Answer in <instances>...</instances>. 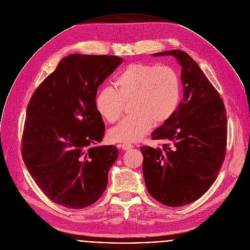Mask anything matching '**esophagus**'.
<instances>
[{
	"mask_svg": "<svg viewBox=\"0 0 250 250\" xmlns=\"http://www.w3.org/2000/svg\"><path fill=\"white\" fill-rule=\"evenodd\" d=\"M117 146L120 147V148H122L123 150H129V149H131V148L134 147V146H133L132 145H130V144H121V145H118Z\"/></svg>",
	"mask_w": 250,
	"mask_h": 250,
	"instance_id": "obj_1",
	"label": "esophagus"
}]
</instances>
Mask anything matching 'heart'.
<instances>
[{
  "mask_svg": "<svg viewBox=\"0 0 250 250\" xmlns=\"http://www.w3.org/2000/svg\"><path fill=\"white\" fill-rule=\"evenodd\" d=\"M113 89L99 91L95 105L101 117L115 123L122 116L124 104L132 102L133 113L108 132L114 143H134L143 139L152 123L162 124L175 112L180 101V80L168 66L130 64L116 75Z\"/></svg>",
  "mask_w": 250,
  "mask_h": 250,
  "instance_id": "1",
  "label": "heart"
}]
</instances>
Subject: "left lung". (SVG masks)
<instances>
[{"instance_id": "8db88e82", "label": "left lung", "mask_w": 250, "mask_h": 250, "mask_svg": "<svg viewBox=\"0 0 250 250\" xmlns=\"http://www.w3.org/2000/svg\"><path fill=\"white\" fill-rule=\"evenodd\" d=\"M152 55L176 58L183 98L173 115L151 134L163 146L141 147L143 171L146 189L156 201L181 207L200 199L217 178L226 153V108L186 52L175 49Z\"/></svg>"}]
</instances>
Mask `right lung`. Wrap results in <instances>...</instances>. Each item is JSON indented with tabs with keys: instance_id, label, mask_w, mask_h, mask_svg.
Instances as JSON below:
<instances>
[{
	"instance_id": "obj_1",
	"label": "right lung",
	"mask_w": 250,
	"mask_h": 250,
	"mask_svg": "<svg viewBox=\"0 0 250 250\" xmlns=\"http://www.w3.org/2000/svg\"><path fill=\"white\" fill-rule=\"evenodd\" d=\"M122 62L112 55L66 56L29 102L22 157L43 194L60 206L89 207L106 188L119 151L95 146L104 135L95 100L99 85Z\"/></svg>"
}]
</instances>
